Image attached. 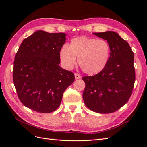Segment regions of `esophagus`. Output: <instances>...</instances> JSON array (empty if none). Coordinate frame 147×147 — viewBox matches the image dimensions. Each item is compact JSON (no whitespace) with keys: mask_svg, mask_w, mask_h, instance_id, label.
I'll return each mask as SVG.
<instances>
[{"mask_svg":"<svg viewBox=\"0 0 147 147\" xmlns=\"http://www.w3.org/2000/svg\"><path fill=\"white\" fill-rule=\"evenodd\" d=\"M75 79H79V78H81V75L75 73Z\"/></svg>","mask_w":147,"mask_h":147,"instance_id":"esophagus-1","label":"esophagus"}]
</instances>
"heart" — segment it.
Listing matches in <instances>:
<instances>
[{"mask_svg": "<svg viewBox=\"0 0 147 147\" xmlns=\"http://www.w3.org/2000/svg\"><path fill=\"white\" fill-rule=\"evenodd\" d=\"M110 47L102 39L79 36L71 40L69 47L61 48L59 57L65 68L71 69L78 63L83 72L88 75L100 73L107 64Z\"/></svg>", "mask_w": 147, "mask_h": 147, "instance_id": "b5f03b06", "label": "heart"}]
</instances>
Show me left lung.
<instances>
[{"instance_id": "8db88e82", "label": "left lung", "mask_w": 147, "mask_h": 147, "mask_svg": "<svg viewBox=\"0 0 147 147\" xmlns=\"http://www.w3.org/2000/svg\"><path fill=\"white\" fill-rule=\"evenodd\" d=\"M92 34L108 42L110 55L107 64L100 73L82 78L86 84L83 99L93 112L112 113L126 104L131 96L136 79L134 53L117 32Z\"/></svg>"}]
</instances>
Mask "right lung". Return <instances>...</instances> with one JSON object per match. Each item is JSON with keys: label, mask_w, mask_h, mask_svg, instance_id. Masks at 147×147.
I'll use <instances>...</instances> for the list:
<instances>
[{"label": "right lung", "mask_w": 147, "mask_h": 147, "mask_svg": "<svg viewBox=\"0 0 147 147\" xmlns=\"http://www.w3.org/2000/svg\"><path fill=\"white\" fill-rule=\"evenodd\" d=\"M65 33L37 30L25 38L16 53L13 80L18 96L24 106L48 113L60 105L74 74L59 65Z\"/></svg>", "instance_id": "right-lung-1"}]
</instances>
